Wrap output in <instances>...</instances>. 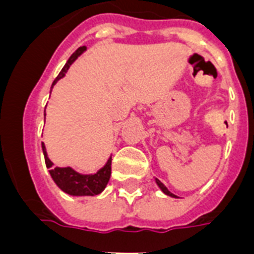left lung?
Returning a JSON list of instances; mask_svg holds the SVG:
<instances>
[{
    "mask_svg": "<svg viewBox=\"0 0 254 254\" xmlns=\"http://www.w3.org/2000/svg\"><path fill=\"white\" fill-rule=\"evenodd\" d=\"M157 185L159 186V189L162 190L163 192L166 193V195H169V196H173V197H177V196H175V195H174V193H171V192H170L169 190L166 189V186L163 185V183H162V182H161V181H158V179H157Z\"/></svg>",
    "mask_w": 254,
    "mask_h": 254,
    "instance_id": "8db88e82",
    "label": "left lung"
}]
</instances>
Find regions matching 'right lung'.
<instances>
[{
    "label": "right lung",
    "mask_w": 254,
    "mask_h": 254,
    "mask_svg": "<svg viewBox=\"0 0 254 254\" xmlns=\"http://www.w3.org/2000/svg\"><path fill=\"white\" fill-rule=\"evenodd\" d=\"M85 51V47H79L75 53L71 55L65 65L62 68L61 73L58 75L57 79L54 80L53 85H55L59 79L64 76L65 72L68 71L69 65L72 64L73 62L76 61L77 57ZM46 116V112H45ZM42 150L45 154V162L47 169H50V174L54 182L57 183L58 187L64 191L68 195H73V196H93V195H99L100 192H103L104 189L107 187L109 178H111L112 173V158L108 159L107 165L100 169L96 174H91V175H81V174L76 173L75 170L71 167H53V162L50 161L46 153L45 143L42 142Z\"/></svg>",
    "instance_id": "1"
}]
</instances>
